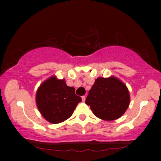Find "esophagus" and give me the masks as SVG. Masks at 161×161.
<instances>
[{"label":"esophagus","mask_w":161,"mask_h":161,"mask_svg":"<svg viewBox=\"0 0 161 161\" xmlns=\"http://www.w3.org/2000/svg\"><path fill=\"white\" fill-rule=\"evenodd\" d=\"M85 100H86V97H85V96H83V97H82V101H83V103H84Z\"/></svg>","instance_id":"obj_1"}]
</instances>
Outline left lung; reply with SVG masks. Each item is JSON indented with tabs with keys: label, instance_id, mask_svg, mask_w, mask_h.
Here are the masks:
<instances>
[{
	"label": "left lung",
	"instance_id": "left-lung-1",
	"mask_svg": "<svg viewBox=\"0 0 161 161\" xmlns=\"http://www.w3.org/2000/svg\"><path fill=\"white\" fill-rule=\"evenodd\" d=\"M126 85L116 77L98 78L89 91L86 104L97 117L113 121L121 117L130 105Z\"/></svg>",
	"mask_w": 161,
	"mask_h": 161
}]
</instances>
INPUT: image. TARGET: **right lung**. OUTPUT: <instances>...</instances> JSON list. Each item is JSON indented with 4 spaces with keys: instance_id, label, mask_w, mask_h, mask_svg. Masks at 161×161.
I'll return each instance as SVG.
<instances>
[{
    "instance_id": "right-lung-1",
    "label": "right lung",
    "mask_w": 161,
    "mask_h": 161,
    "mask_svg": "<svg viewBox=\"0 0 161 161\" xmlns=\"http://www.w3.org/2000/svg\"><path fill=\"white\" fill-rule=\"evenodd\" d=\"M74 87L68 86L65 80L52 76L39 86L36 94V106L46 120L58 124L69 119L81 102L75 94Z\"/></svg>"
}]
</instances>
